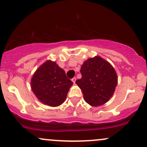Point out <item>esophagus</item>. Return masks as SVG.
<instances>
[{"instance_id":"1","label":"esophagus","mask_w":147,"mask_h":147,"mask_svg":"<svg viewBox=\"0 0 147 147\" xmlns=\"http://www.w3.org/2000/svg\"><path fill=\"white\" fill-rule=\"evenodd\" d=\"M72 82H73L74 84L75 83V82H76V78H75V77H74V78H72Z\"/></svg>"}]
</instances>
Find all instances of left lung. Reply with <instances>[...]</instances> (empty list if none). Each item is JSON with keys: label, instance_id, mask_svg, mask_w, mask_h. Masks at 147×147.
Returning <instances> with one entry per match:
<instances>
[{"label": "left lung", "instance_id": "8db88e82", "mask_svg": "<svg viewBox=\"0 0 147 147\" xmlns=\"http://www.w3.org/2000/svg\"><path fill=\"white\" fill-rule=\"evenodd\" d=\"M80 72L82 77L75 83L82 90L85 102L92 106L109 102L117 85V75L112 65L95 56L84 62Z\"/></svg>", "mask_w": 147, "mask_h": 147}]
</instances>
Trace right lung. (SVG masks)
I'll use <instances>...</instances> for the list:
<instances>
[{"instance_id":"add662e5","label":"right lung","mask_w":147,"mask_h":147,"mask_svg":"<svg viewBox=\"0 0 147 147\" xmlns=\"http://www.w3.org/2000/svg\"><path fill=\"white\" fill-rule=\"evenodd\" d=\"M31 88L45 105L56 107L66 99L72 81L55 61L48 60L40 65L32 77Z\"/></svg>"}]
</instances>
